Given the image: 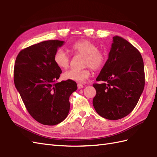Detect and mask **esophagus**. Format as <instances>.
I'll return each instance as SVG.
<instances>
[{"label": "esophagus", "mask_w": 157, "mask_h": 157, "mask_svg": "<svg viewBox=\"0 0 157 157\" xmlns=\"http://www.w3.org/2000/svg\"><path fill=\"white\" fill-rule=\"evenodd\" d=\"M78 89H82L84 88V86H83L82 84H78Z\"/></svg>", "instance_id": "esophagus-1"}]
</instances>
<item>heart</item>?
Returning a JSON list of instances; mask_svg holds the SVG:
<instances>
[{
  "mask_svg": "<svg viewBox=\"0 0 157 157\" xmlns=\"http://www.w3.org/2000/svg\"><path fill=\"white\" fill-rule=\"evenodd\" d=\"M73 52L85 55L84 65L88 66L83 69H71L65 71L63 78L66 80L82 83L90 75L89 66L94 70L101 69L105 62L104 52L97 49V46L88 40L82 39L75 42L70 46ZM53 59L55 64L61 69L67 68L70 63V56L65 50L59 48L55 51Z\"/></svg>",
  "mask_w": 157,
  "mask_h": 157,
  "instance_id": "heart-1",
  "label": "heart"
}]
</instances>
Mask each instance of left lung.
I'll use <instances>...</instances> for the list:
<instances>
[{"instance_id":"8db88e82","label":"left lung","mask_w":157,"mask_h":157,"mask_svg":"<svg viewBox=\"0 0 157 157\" xmlns=\"http://www.w3.org/2000/svg\"><path fill=\"white\" fill-rule=\"evenodd\" d=\"M94 84L93 106L99 115L117 120L129 115L137 105L145 84L140 52L118 36L113 38L109 58Z\"/></svg>"}]
</instances>
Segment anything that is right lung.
<instances>
[{
  "instance_id": "add662e5",
  "label": "right lung",
  "mask_w": 157,
  "mask_h": 157,
  "mask_svg": "<svg viewBox=\"0 0 157 157\" xmlns=\"http://www.w3.org/2000/svg\"><path fill=\"white\" fill-rule=\"evenodd\" d=\"M64 43L41 42L22 50L15 60V88L29 114L43 125H56L67 117L69 96L78 89L75 82H57L62 71L53 56Z\"/></svg>"
}]
</instances>
